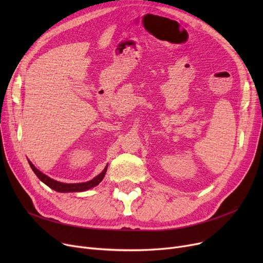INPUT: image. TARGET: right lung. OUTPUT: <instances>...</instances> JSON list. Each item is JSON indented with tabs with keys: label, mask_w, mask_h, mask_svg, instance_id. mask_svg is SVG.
Segmentation results:
<instances>
[{
	"label": "right lung",
	"mask_w": 263,
	"mask_h": 263,
	"mask_svg": "<svg viewBox=\"0 0 263 263\" xmlns=\"http://www.w3.org/2000/svg\"><path fill=\"white\" fill-rule=\"evenodd\" d=\"M29 163L31 165V168L35 173V175L39 178V180L43 181L45 184H47L52 190L57 191V192H62V193L83 192V191H86V190H89V189H91L96 185H98L102 181V179L104 178V175H105V172L107 170V166H106L101 174H99L96 178H93L92 180H90L88 182H84V183H63V182H59V181L53 180V179H51L50 177H48L45 174L39 172L31 162H29Z\"/></svg>",
	"instance_id": "right-lung-1"
}]
</instances>
